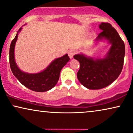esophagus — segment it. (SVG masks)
<instances>
[{"instance_id": "34e87169", "label": "esophagus", "mask_w": 133, "mask_h": 133, "mask_svg": "<svg viewBox=\"0 0 133 133\" xmlns=\"http://www.w3.org/2000/svg\"><path fill=\"white\" fill-rule=\"evenodd\" d=\"M68 54L69 57H70V58H72L73 57L74 55L75 54V51H73V50H70V51L68 52Z\"/></svg>"}]
</instances>
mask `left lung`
Returning <instances> with one entry per match:
<instances>
[{
	"label": "left lung",
	"instance_id": "1",
	"mask_svg": "<svg viewBox=\"0 0 133 133\" xmlns=\"http://www.w3.org/2000/svg\"><path fill=\"white\" fill-rule=\"evenodd\" d=\"M99 27L103 31L98 34L96 40L105 39L111 44L105 57L94 60L83 54L74 56V58L80 63L77 73L79 81L92 90L103 89L116 80L123 68L125 54L123 41L111 24L101 22Z\"/></svg>",
	"mask_w": 133,
	"mask_h": 133
}]
</instances>
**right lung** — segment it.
Segmentation results:
<instances>
[{"label":"right lung","instance_id":"right-lung-1","mask_svg":"<svg viewBox=\"0 0 133 133\" xmlns=\"http://www.w3.org/2000/svg\"><path fill=\"white\" fill-rule=\"evenodd\" d=\"M12 40L10 48V65L11 71L18 80L28 89L38 92H43L52 89L57 83L60 71L70 60L68 54L56 58L52 62L45 70L38 73L30 74L22 71L17 66L15 60V47L19 32Z\"/></svg>","mask_w":133,"mask_h":133}]
</instances>
